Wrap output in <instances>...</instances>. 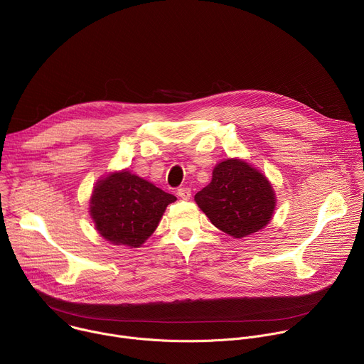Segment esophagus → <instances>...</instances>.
<instances>
[{"mask_svg":"<svg viewBox=\"0 0 364 364\" xmlns=\"http://www.w3.org/2000/svg\"><path fill=\"white\" fill-rule=\"evenodd\" d=\"M177 194H178V197L183 198V200H188V198L191 197V190H190L188 187H180V188L177 190Z\"/></svg>","mask_w":364,"mask_h":364,"instance_id":"34e87169","label":"esophagus"}]
</instances>
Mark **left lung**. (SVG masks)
<instances>
[{"mask_svg": "<svg viewBox=\"0 0 364 364\" xmlns=\"http://www.w3.org/2000/svg\"><path fill=\"white\" fill-rule=\"evenodd\" d=\"M194 200L218 229L233 237L265 228L275 209V194L267 177L232 159L215 167L210 184Z\"/></svg>", "mask_w": 364, "mask_h": 364, "instance_id": "8db88e82", "label": "left lung"}]
</instances>
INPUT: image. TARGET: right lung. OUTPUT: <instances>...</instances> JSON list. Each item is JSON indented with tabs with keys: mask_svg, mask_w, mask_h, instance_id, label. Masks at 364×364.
<instances>
[{
	"mask_svg": "<svg viewBox=\"0 0 364 364\" xmlns=\"http://www.w3.org/2000/svg\"><path fill=\"white\" fill-rule=\"evenodd\" d=\"M176 196L129 171L100 180L90 198V216L97 232L114 245L139 247L157 229Z\"/></svg>",
	"mask_w": 364,
	"mask_h": 364,
	"instance_id": "obj_1",
	"label": "right lung"
}]
</instances>
